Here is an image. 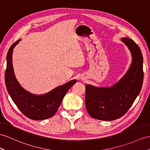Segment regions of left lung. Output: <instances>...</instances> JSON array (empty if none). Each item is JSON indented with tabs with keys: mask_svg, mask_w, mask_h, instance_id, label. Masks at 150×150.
<instances>
[{
	"mask_svg": "<svg viewBox=\"0 0 150 150\" xmlns=\"http://www.w3.org/2000/svg\"><path fill=\"white\" fill-rule=\"evenodd\" d=\"M121 40L132 55V63L125 75L111 87L85 86L86 110L95 119L112 121L122 117L141 92L144 78L141 51L132 39Z\"/></svg>",
	"mask_w": 150,
	"mask_h": 150,
	"instance_id": "obj_1",
	"label": "left lung"
}]
</instances>
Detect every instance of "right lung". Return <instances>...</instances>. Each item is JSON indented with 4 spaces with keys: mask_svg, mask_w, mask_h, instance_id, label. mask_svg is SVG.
Instances as JSON below:
<instances>
[{
    "mask_svg": "<svg viewBox=\"0 0 150 150\" xmlns=\"http://www.w3.org/2000/svg\"><path fill=\"white\" fill-rule=\"evenodd\" d=\"M20 41L21 39H19L13 44L7 54V67L5 72L7 90L18 108L28 118L34 120L50 118L55 114L65 95L76 83V79L57 86L45 94L35 95L28 92L18 83L13 70V49Z\"/></svg>",
    "mask_w": 150,
    "mask_h": 150,
    "instance_id": "obj_1",
    "label": "right lung"
}]
</instances>
